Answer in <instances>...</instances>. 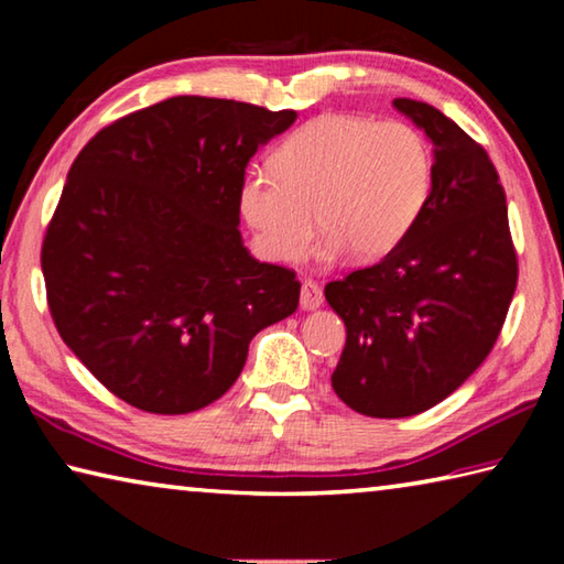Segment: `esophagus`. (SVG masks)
Listing matches in <instances>:
<instances>
[{"mask_svg":"<svg viewBox=\"0 0 564 564\" xmlns=\"http://www.w3.org/2000/svg\"><path fill=\"white\" fill-rule=\"evenodd\" d=\"M321 303H323L321 285L316 281H311V279L303 281V285H301V308L313 311V308H318Z\"/></svg>","mask_w":564,"mask_h":564,"instance_id":"esophagus-1","label":"esophagus"}]
</instances>
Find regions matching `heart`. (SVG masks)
<instances>
[{
  "label": "heart",
  "instance_id": "obj_1",
  "mask_svg": "<svg viewBox=\"0 0 564 564\" xmlns=\"http://www.w3.org/2000/svg\"><path fill=\"white\" fill-rule=\"evenodd\" d=\"M433 184L431 147L405 121L323 113L295 129L241 181V214L279 261L308 251L316 221L328 251L370 261L400 243Z\"/></svg>",
  "mask_w": 564,
  "mask_h": 564
}]
</instances>
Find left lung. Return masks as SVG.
I'll return each mask as SVG.
<instances>
[{
    "label": "left lung",
    "instance_id": "8db88e82",
    "mask_svg": "<svg viewBox=\"0 0 564 564\" xmlns=\"http://www.w3.org/2000/svg\"><path fill=\"white\" fill-rule=\"evenodd\" d=\"M435 147L433 184L386 259L326 285L346 323L330 383L370 417L433 408L488 358L518 285L505 188L475 139L425 101L395 99Z\"/></svg>",
    "mask_w": 564,
    "mask_h": 564
}]
</instances>
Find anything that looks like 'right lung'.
<instances>
[{"mask_svg": "<svg viewBox=\"0 0 564 564\" xmlns=\"http://www.w3.org/2000/svg\"><path fill=\"white\" fill-rule=\"evenodd\" d=\"M299 113L174 97L104 127L74 159L42 243L54 326L139 410L184 415L241 376L248 343L299 308L295 271L238 231L241 181Z\"/></svg>", "mask_w": 564, "mask_h": 564, "instance_id": "1", "label": "right lung"}]
</instances>
